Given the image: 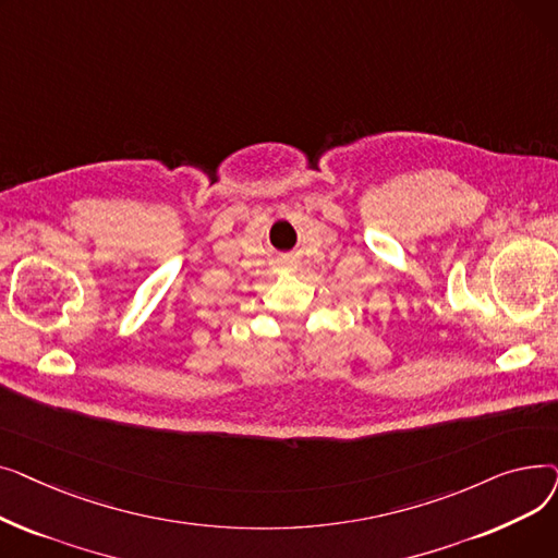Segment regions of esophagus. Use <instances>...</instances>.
<instances>
[{"instance_id": "obj_1", "label": "esophagus", "mask_w": 558, "mask_h": 558, "mask_svg": "<svg viewBox=\"0 0 558 558\" xmlns=\"http://www.w3.org/2000/svg\"><path fill=\"white\" fill-rule=\"evenodd\" d=\"M282 267H284V269H289V271H294V269H296V262L284 259V262H282Z\"/></svg>"}]
</instances>
